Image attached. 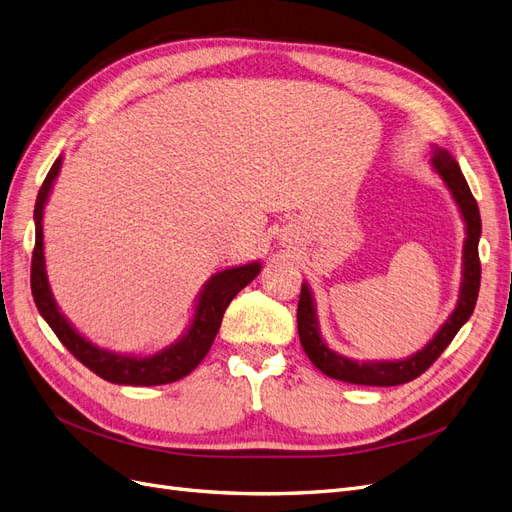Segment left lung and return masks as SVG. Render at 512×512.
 Masks as SVG:
<instances>
[{"label": "left lung", "mask_w": 512, "mask_h": 512, "mask_svg": "<svg viewBox=\"0 0 512 512\" xmlns=\"http://www.w3.org/2000/svg\"><path fill=\"white\" fill-rule=\"evenodd\" d=\"M430 166L441 177L449 194L456 202L460 217L464 221V244H462V280L456 308L447 316L439 331L432 335L430 342L407 358H394V361H356L329 348L323 339L316 312V299L312 289L304 280L297 306V331L299 342L304 346L310 361L316 369L339 382L358 384V386H399L407 384L422 375L441 352L451 344V339L462 329V325L475 310L479 285H481V263H479V238H481V215L477 200L472 198L470 187L462 175L460 164L456 162L445 147L430 145Z\"/></svg>", "instance_id": "1"}]
</instances>
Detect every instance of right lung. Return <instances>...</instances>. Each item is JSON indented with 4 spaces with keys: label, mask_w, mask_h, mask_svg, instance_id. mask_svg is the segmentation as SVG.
Returning <instances> with one entry per match:
<instances>
[{
    "label": "right lung",
    "mask_w": 512,
    "mask_h": 512,
    "mask_svg": "<svg viewBox=\"0 0 512 512\" xmlns=\"http://www.w3.org/2000/svg\"><path fill=\"white\" fill-rule=\"evenodd\" d=\"M63 154L54 160L50 173L46 175L40 194L35 200V249L31 259V293L35 306L50 329L61 339L63 346L86 365L92 373H97L103 380L120 386H162L177 382L181 377L192 373L206 352L211 350L217 331L221 327V318L230 301L257 278L261 272V261H249L242 266L223 268L208 278L194 301V312L189 318L183 333L160 350L149 354L137 352H116L101 348L90 342L73 327L71 320L61 312L59 304L52 295L50 280L46 272L44 257V208L48 204L50 192L56 177L61 173Z\"/></svg>",
    "instance_id": "1"
}]
</instances>
